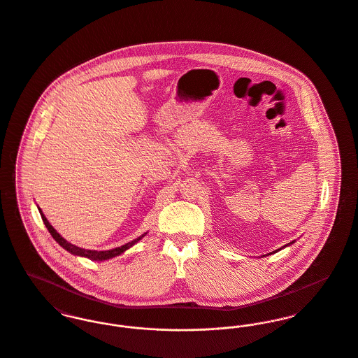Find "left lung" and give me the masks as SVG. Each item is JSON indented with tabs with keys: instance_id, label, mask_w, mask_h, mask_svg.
I'll return each instance as SVG.
<instances>
[{
	"instance_id": "8db88e82",
	"label": "left lung",
	"mask_w": 358,
	"mask_h": 358,
	"mask_svg": "<svg viewBox=\"0 0 358 358\" xmlns=\"http://www.w3.org/2000/svg\"><path fill=\"white\" fill-rule=\"evenodd\" d=\"M292 244H293V243H292Z\"/></svg>"
}]
</instances>
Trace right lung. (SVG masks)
Here are the masks:
<instances>
[{"instance_id": "obj_1", "label": "right lung", "mask_w": 358, "mask_h": 358, "mask_svg": "<svg viewBox=\"0 0 358 358\" xmlns=\"http://www.w3.org/2000/svg\"><path fill=\"white\" fill-rule=\"evenodd\" d=\"M39 213H41L42 220H43L45 226L48 227L49 233L53 236V238H55V241H57L61 247L64 248V249H66L68 252L73 253V255L88 257L90 260H106V259H110V257H114V256H118V255H121L122 252H125L127 249H129L134 244H136L138 240H141V238L144 237V234H143V236H140L136 240H134V241H131V243H128V244H125V245H122V247L110 249V250H90V249H83V248L76 247V245L68 243L66 240H64V238L55 231V227L49 223V220H46V217L42 214V211H39Z\"/></svg>"}]
</instances>
